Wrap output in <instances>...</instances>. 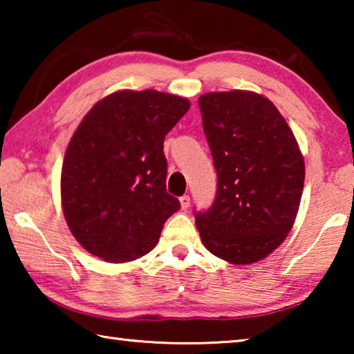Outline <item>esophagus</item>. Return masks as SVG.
Masks as SVG:
<instances>
[{"instance_id":"esophagus-1","label":"esophagus","mask_w":354,"mask_h":354,"mask_svg":"<svg viewBox=\"0 0 354 354\" xmlns=\"http://www.w3.org/2000/svg\"><path fill=\"white\" fill-rule=\"evenodd\" d=\"M179 203H181V209H187L190 206V196L184 195L179 198Z\"/></svg>"}]
</instances>
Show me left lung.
<instances>
[{"mask_svg": "<svg viewBox=\"0 0 354 354\" xmlns=\"http://www.w3.org/2000/svg\"><path fill=\"white\" fill-rule=\"evenodd\" d=\"M198 104L217 195L209 211L195 214V223L214 256L248 266L273 253L295 223L304 185L301 149L263 95L209 92Z\"/></svg>", "mask_w": 354, "mask_h": 354, "instance_id": "left-lung-1", "label": "left lung"}]
</instances>
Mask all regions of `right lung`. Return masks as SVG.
I'll list each match as a JSON object with an SVG mask.
<instances>
[{"instance_id":"obj_1","label":"right lung","mask_w":354,"mask_h":354,"mask_svg":"<svg viewBox=\"0 0 354 354\" xmlns=\"http://www.w3.org/2000/svg\"><path fill=\"white\" fill-rule=\"evenodd\" d=\"M178 95L118 91L82 118L64 156L62 211L84 250L112 263L149 253L179 201L167 194L164 139L189 111Z\"/></svg>"}]
</instances>
